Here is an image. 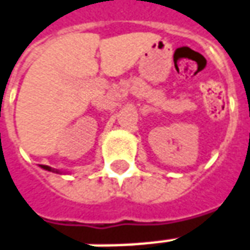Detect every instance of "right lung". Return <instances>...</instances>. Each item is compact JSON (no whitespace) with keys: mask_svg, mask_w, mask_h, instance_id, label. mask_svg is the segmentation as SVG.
<instances>
[{"mask_svg":"<svg viewBox=\"0 0 250 250\" xmlns=\"http://www.w3.org/2000/svg\"><path fill=\"white\" fill-rule=\"evenodd\" d=\"M42 167H43V169H46V170H50V172H51L52 169L50 167H47V165H42ZM52 172H54V170H52Z\"/></svg>","mask_w":250,"mask_h":250,"instance_id":"right-lung-1","label":"right lung"}]
</instances>
